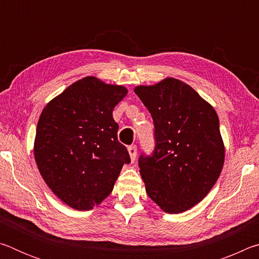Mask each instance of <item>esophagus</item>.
Masks as SVG:
<instances>
[{
    "label": "esophagus",
    "mask_w": 259,
    "mask_h": 259,
    "mask_svg": "<svg viewBox=\"0 0 259 259\" xmlns=\"http://www.w3.org/2000/svg\"><path fill=\"white\" fill-rule=\"evenodd\" d=\"M128 152H129L130 157H131V161H135L136 160V156H137V146H136V145H130L128 147Z\"/></svg>",
    "instance_id": "1"
}]
</instances>
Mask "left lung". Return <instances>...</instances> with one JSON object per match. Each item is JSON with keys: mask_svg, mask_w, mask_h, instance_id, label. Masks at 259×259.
<instances>
[{"mask_svg": "<svg viewBox=\"0 0 259 259\" xmlns=\"http://www.w3.org/2000/svg\"><path fill=\"white\" fill-rule=\"evenodd\" d=\"M135 93L154 123V150L138 159L147 195L165 212L186 211L208 194L224 164L217 113L176 78Z\"/></svg>", "mask_w": 259, "mask_h": 259, "instance_id": "obj_1", "label": "left lung"}]
</instances>
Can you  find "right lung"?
<instances>
[{
	"label": "right lung",
	"instance_id": "1",
	"mask_svg": "<svg viewBox=\"0 0 259 259\" xmlns=\"http://www.w3.org/2000/svg\"><path fill=\"white\" fill-rule=\"evenodd\" d=\"M128 93L88 76L69 85L41 113L34 156L47 185L76 210L111 194L130 155L117 139L113 109Z\"/></svg>",
	"mask_w": 259,
	"mask_h": 259
}]
</instances>
